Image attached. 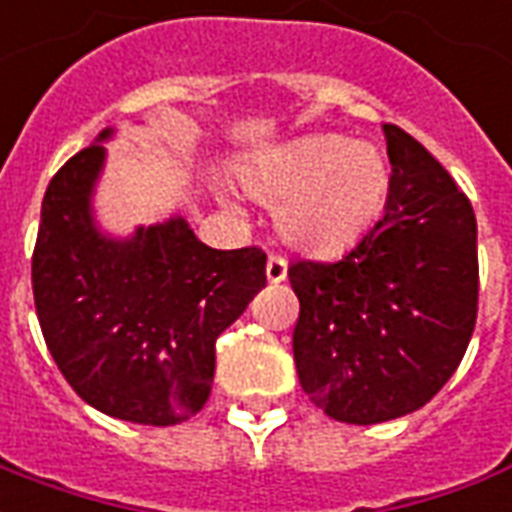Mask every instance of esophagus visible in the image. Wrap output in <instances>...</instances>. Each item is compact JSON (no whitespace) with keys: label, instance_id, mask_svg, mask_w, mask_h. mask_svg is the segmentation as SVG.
Wrapping results in <instances>:
<instances>
[{"label":"esophagus","instance_id":"34e87169","mask_svg":"<svg viewBox=\"0 0 512 512\" xmlns=\"http://www.w3.org/2000/svg\"><path fill=\"white\" fill-rule=\"evenodd\" d=\"M288 275V264L283 256H278V253H272L270 259H267V280L270 283H283Z\"/></svg>","mask_w":512,"mask_h":512}]
</instances>
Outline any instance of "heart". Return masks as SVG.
<instances>
[{
    "label": "heart",
    "instance_id": "heart-1",
    "mask_svg": "<svg viewBox=\"0 0 512 512\" xmlns=\"http://www.w3.org/2000/svg\"><path fill=\"white\" fill-rule=\"evenodd\" d=\"M242 183L278 207V232L294 248L337 253L370 232L391 188L383 153L343 134H307L253 156Z\"/></svg>",
    "mask_w": 512,
    "mask_h": 512
}]
</instances>
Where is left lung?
Here are the masks:
<instances>
[{"instance_id": "8db88e82", "label": "left lung", "mask_w": 512, "mask_h": 512, "mask_svg": "<svg viewBox=\"0 0 512 512\" xmlns=\"http://www.w3.org/2000/svg\"><path fill=\"white\" fill-rule=\"evenodd\" d=\"M386 210L343 259L294 261V361L345 424L407 416L448 383L478 318V224L424 145L386 124Z\"/></svg>"}]
</instances>
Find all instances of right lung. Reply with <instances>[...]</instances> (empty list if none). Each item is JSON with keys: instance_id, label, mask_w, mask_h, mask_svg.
I'll return each instance as SVG.
<instances>
[{"instance_id": "right-lung-1", "label": "right lung", "mask_w": 512, "mask_h": 512, "mask_svg": "<svg viewBox=\"0 0 512 512\" xmlns=\"http://www.w3.org/2000/svg\"><path fill=\"white\" fill-rule=\"evenodd\" d=\"M115 129L99 132L48 183L32 286L42 337L61 375L105 416L172 426L202 410L215 340L259 294V248L215 251L183 215L118 237L94 210Z\"/></svg>"}]
</instances>
